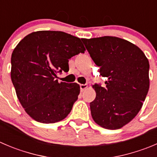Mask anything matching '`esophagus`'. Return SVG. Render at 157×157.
<instances>
[{
    "instance_id": "34e87169",
    "label": "esophagus",
    "mask_w": 157,
    "mask_h": 157,
    "mask_svg": "<svg viewBox=\"0 0 157 157\" xmlns=\"http://www.w3.org/2000/svg\"><path fill=\"white\" fill-rule=\"evenodd\" d=\"M80 91H81V92H83V90H85L88 87V86H87V84H80Z\"/></svg>"
}]
</instances>
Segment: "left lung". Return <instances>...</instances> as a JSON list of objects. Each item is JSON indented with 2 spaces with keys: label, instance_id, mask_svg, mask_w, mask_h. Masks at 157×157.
I'll use <instances>...</instances> for the list:
<instances>
[{
  "label": "left lung",
  "instance_id": "1",
  "mask_svg": "<svg viewBox=\"0 0 157 157\" xmlns=\"http://www.w3.org/2000/svg\"><path fill=\"white\" fill-rule=\"evenodd\" d=\"M91 58L107 77L106 87L94 84L96 98L90 104L96 124L117 130L136 116L150 87L148 59L128 40L116 36L81 39Z\"/></svg>",
  "mask_w": 157,
  "mask_h": 157
}]
</instances>
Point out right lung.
Wrapping results in <instances>:
<instances>
[{"mask_svg": "<svg viewBox=\"0 0 157 157\" xmlns=\"http://www.w3.org/2000/svg\"><path fill=\"white\" fill-rule=\"evenodd\" d=\"M86 51L80 38L62 31L27 35L11 55L12 83L20 103L32 119L43 124L62 121L78 98L80 85L58 83L69 71V59Z\"/></svg>", "mask_w": 157, "mask_h": 157, "instance_id": "add662e5", "label": "right lung"}]
</instances>
